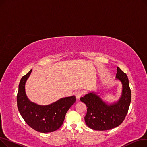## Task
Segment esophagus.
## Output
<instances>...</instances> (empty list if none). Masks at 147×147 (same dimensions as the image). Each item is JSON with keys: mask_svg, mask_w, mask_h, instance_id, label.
Segmentation results:
<instances>
[{"mask_svg": "<svg viewBox=\"0 0 147 147\" xmlns=\"http://www.w3.org/2000/svg\"><path fill=\"white\" fill-rule=\"evenodd\" d=\"M82 94H82V92L81 91H77L76 92V94H75V96H76V99H79L82 96Z\"/></svg>", "mask_w": 147, "mask_h": 147, "instance_id": "esophagus-1", "label": "esophagus"}]
</instances>
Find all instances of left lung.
I'll use <instances>...</instances> for the list:
<instances>
[{
    "label": "left lung",
    "instance_id": "1",
    "mask_svg": "<svg viewBox=\"0 0 147 147\" xmlns=\"http://www.w3.org/2000/svg\"><path fill=\"white\" fill-rule=\"evenodd\" d=\"M115 80L122 84V92L119 99L108 104L98 94L92 92L80 98L87 107L84 120L86 125L95 130H107L119 126L125 120L131 102V90L127 75L119 67L117 68Z\"/></svg>",
    "mask_w": 147,
    "mask_h": 147
}]
</instances>
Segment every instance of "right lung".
<instances>
[{
	"mask_svg": "<svg viewBox=\"0 0 147 147\" xmlns=\"http://www.w3.org/2000/svg\"><path fill=\"white\" fill-rule=\"evenodd\" d=\"M32 71L31 69L20 80L17 99L18 111L27 124L34 130L41 133L54 132L63 125L67 112L76 102V97L63 98L46 105L30 101L25 85Z\"/></svg>",
	"mask_w": 147,
	"mask_h": 147,
	"instance_id": "1",
	"label": "right lung"
}]
</instances>
